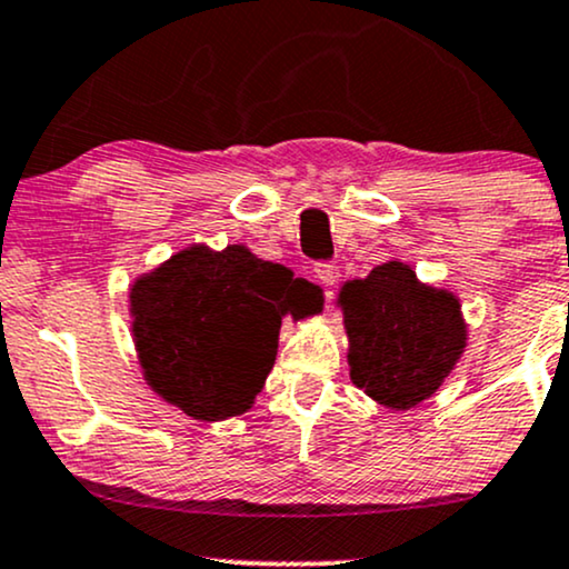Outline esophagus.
I'll list each match as a JSON object with an SVG mask.
<instances>
[{"mask_svg":"<svg viewBox=\"0 0 569 569\" xmlns=\"http://www.w3.org/2000/svg\"><path fill=\"white\" fill-rule=\"evenodd\" d=\"M315 278H318L323 286H333L339 280V264L318 262L315 264Z\"/></svg>","mask_w":569,"mask_h":569,"instance_id":"1","label":"esophagus"}]
</instances>
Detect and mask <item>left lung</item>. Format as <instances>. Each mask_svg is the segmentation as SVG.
<instances>
[{
	"mask_svg": "<svg viewBox=\"0 0 569 569\" xmlns=\"http://www.w3.org/2000/svg\"><path fill=\"white\" fill-rule=\"evenodd\" d=\"M350 339V379L379 406L408 410L432 397L467 347L461 305L421 283L408 264L385 262L339 293Z\"/></svg>",
	"mask_w": 569,
	"mask_h": 569,
	"instance_id": "left-lung-1",
	"label": "left lung"
}]
</instances>
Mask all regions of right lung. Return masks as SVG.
<instances>
[{"label": "right lung", "mask_w": 569, "mask_h": 569, "mask_svg": "<svg viewBox=\"0 0 569 569\" xmlns=\"http://www.w3.org/2000/svg\"><path fill=\"white\" fill-rule=\"evenodd\" d=\"M293 286L289 267L241 243L188 246L137 278L129 312L150 389L198 421L246 413L276 362Z\"/></svg>", "instance_id": "right-lung-1"}]
</instances>
